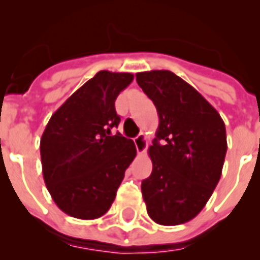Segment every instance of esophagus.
Masks as SVG:
<instances>
[{
  "instance_id": "34e87169",
  "label": "esophagus",
  "mask_w": 260,
  "mask_h": 260,
  "mask_svg": "<svg viewBox=\"0 0 260 260\" xmlns=\"http://www.w3.org/2000/svg\"><path fill=\"white\" fill-rule=\"evenodd\" d=\"M135 147H137V151L138 154H145L146 150H147V141H146V137L143 134H139L137 138L134 139Z\"/></svg>"
}]
</instances>
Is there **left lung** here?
Segmentation results:
<instances>
[{
	"mask_svg": "<svg viewBox=\"0 0 260 260\" xmlns=\"http://www.w3.org/2000/svg\"><path fill=\"white\" fill-rule=\"evenodd\" d=\"M135 76L159 115L156 138L148 148L152 172L141 185L148 216L159 225L185 223L203 210L222 174L225 123L174 72L147 71Z\"/></svg>",
	"mask_w": 260,
	"mask_h": 260,
	"instance_id": "left-lung-1",
	"label": "left lung"
}]
</instances>
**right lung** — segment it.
Listing matches in <instances>:
<instances>
[{"label":"right lung","mask_w":260,"mask_h":260,"mask_svg":"<svg viewBox=\"0 0 260 260\" xmlns=\"http://www.w3.org/2000/svg\"><path fill=\"white\" fill-rule=\"evenodd\" d=\"M133 79L132 73L100 71L51 115L44 128V183L55 204L68 216H104L134 160V142L112 133L121 121L115 100Z\"/></svg>","instance_id":"1"}]
</instances>
